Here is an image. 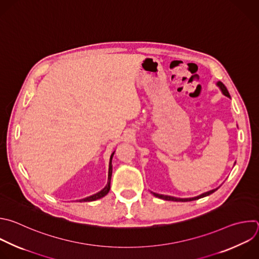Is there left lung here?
I'll list each match as a JSON object with an SVG mask.
<instances>
[{
    "label": "left lung",
    "instance_id": "1",
    "mask_svg": "<svg viewBox=\"0 0 259 259\" xmlns=\"http://www.w3.org/2000/svg\"><path fill=\"white\" fill-rule=\"evenodd\" d=\"M217 85L221 89V91H222V93L225 95V96H227V97H229V98H231V96H230V94H229V92H228V90H227V88L225 87V84L222 82V81H218L217 82ZM236 163V162H235ZM220 188V187H219ZM219 188H217V189H213V190H210V191H208V192H205V193H202L201 195H198V196H196V197H192V198H178V197H174V196H168V195H162V194H157V193H154V192H151L155 197H158V198H160V199H163V200H167V201H176V202H188V201H194V200H198V199H200V198H203V197H206V196H208V195H210V194H212L213 192H215Z\"/></svg>",
    "mask_w": 259,
    "mask_h": 259
}]
</instances>
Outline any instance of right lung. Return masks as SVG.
<instances>
[{
	"label": "right lung",
	"instance_id": "add662e5",
	"mask_svg": "<svg viewBox=\"0 0 259 259\" xmlns=\"http://www.w3.org/2000/svg\"><path fill=\"white\" fill-rule=\"evenodd\" d=\"M115 152V151H114ZM114 152L111 154L110 156V160H109V169H108V182H107V185L104 187V189H102L100 192L92 195V196H89V197H85L83 199H80L78 200L79 202H88V201H95V200H98L102 197H104L108 194L109 190H110V183H111V176H112V158H113V155H114Z\"/></svg>",
	"mask_w": 259,
	"mask_h": 259
}]
</instances>
